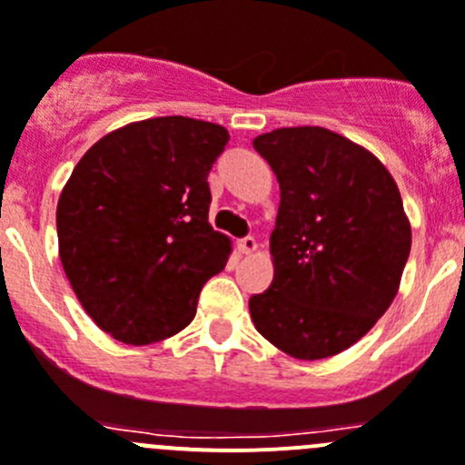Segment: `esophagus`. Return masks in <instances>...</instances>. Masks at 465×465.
Segmentation results:
<instances>
[{
  "label": "esophagus",
  "mask_w": 465,
  "mask_h": 465,
  "mask_svg": "<svg viewBox=\"0 0 465 465\" xmlns=\"http://www.w3.org/2000/svg\"><path fill=\"white\" fill-rule=\"evenodd\" d=\"M238 250H241L242 254H254V252L259 250V242H256L254 236H245L238 241Z\"/></svg>",
  "instance_id": "1"
}]
</instances>
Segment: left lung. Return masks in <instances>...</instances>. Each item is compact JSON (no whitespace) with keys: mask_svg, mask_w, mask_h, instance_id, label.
<instances>
[{"mask_svg":"<svg viewBox=\"0 0 465 465\" xmlns=\"http://www.w3.org/2000/svg\"><path fill=\"white\" fill-rule=\"evenodd\" d=\"M282 202L274 279L250 297L256 331L292 359H327L366 336L395 300L411 252L398 183L380 159L322 127L254 138Z\"/></svg>","mask_w":465,"mask_h":465,"instance_id":"left-lung-1","label":"left lung"}]
</instances>
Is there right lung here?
Masks as SVG:
<instances>
[{
    "label": "right lung",
    "instance_id": "obj_1",
    "mask_svg": "<svg viewBox=\"0 0 465 465\" xmlns=\"http://www.w3.org/2000/svg\"><path fill=\"white\" fill-rule=\"evenodd\" d=\"M227 129L168 115L99 138L56 206L58 256L99 329L127 345L191 324L202 286L223 272L232 241L209 224V173Z\"/></svg>",
    "mask_w": 465,
    "mask_h": 465
}]
</instances>
